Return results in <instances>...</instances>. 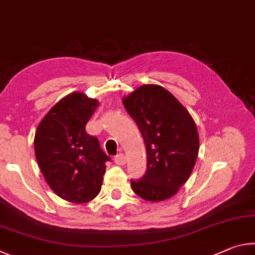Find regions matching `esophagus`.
Segmentation results:
<instances>
[{"mask_svg":"<svg viewBox=\"0 0 255 255\" xmlns=\"http://www.w3.org/2000/svg\"><path fill=\"white\" fill-rule=\"evenodd\" d=\"M114 162L119 166H124L127 163V157L123 153H120L119 155H116V158L114 159Z\"/></svg>","mask_w":255,"mask_h":255,"instance_id":"esophagus-1","label":"esophagus"}]
</instances>
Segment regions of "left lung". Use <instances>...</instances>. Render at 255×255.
Returning <instances> with one entry per match:
<instances>
[{
	"label": "left lung",
	"instance_id": "obj_1",
	"mask_svg": "<svg viewBox=\"0 0 255 255\" xmlns=\"http://www.w3.org/2000/svg\"><path fill=\"white\" fill-rule=\"evenodd\" d=\"M123 105L139 127L146 149V171L131 181L132 189L148 202L169 199L188 180L198 157L195 121L160 85H142L123 97Z\"/></svg>",
	"mask_w": 255,
	"mask_h": 255
}]
</instances>
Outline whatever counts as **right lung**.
I'll return each mask as SVG.
<instances>
[{
  "label": "right lung",
  "mask_w": 255,
  "mask_h": 255,
  "mask_svg": "<svg viewBox=\"0 0 255 255\" xmlns=\"http://www.w3.org/2000/svg\"><path fill=\"white\" fill-rule=\"evenodd\" d=\"M98 101L74 92L53 105L39 123L34 153L49 187L70 203L91 202L101 191L110 157L86 124Z\"/></svg>",
  "instance_id": "obj_1"
}]
</instances>
